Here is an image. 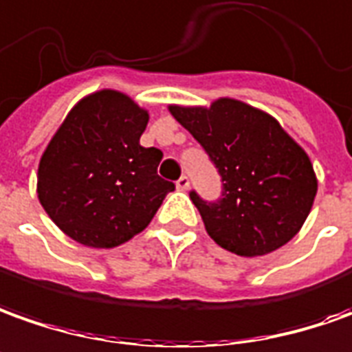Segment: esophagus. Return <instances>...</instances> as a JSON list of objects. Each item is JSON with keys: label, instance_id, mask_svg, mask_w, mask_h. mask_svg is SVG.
Returning <instances> with one entry per match:
<instances>
[{"label": "esophagus", "instance_id": "1", "mask_svg": "<svg viewBox=\"0 0 352 352\" xmlns=\"http://www.w3.org/2000/svg\"><path fill=\"white\" fill-rule=\"evenodd\" d=\"M176 188L180 191L188 190V188H190V178H188V176H182L180 180L176 182Z\"/></svg>", "mask_w": 352, "mask_h": 352}]
</instances>
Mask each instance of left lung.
<instances>
[{
  "label": "left lung",
  "mask_w": 352,
  "mask_h": 352,
  "mask_svg": "<svg viewBox=\"0 0 352 352\" xmlns=\"http://www.w3.org/2000/svg\"><path fill=\"white\" fill-rule=\"evenodd\" d=\"M199 142L224 182V197H190L214 243L239 256H263L299 234L318 180L309 155L263 109L234 98L205 105H168Z\"/></svg>",
  "instance_id": "left-lung-1"
}]
</instances>
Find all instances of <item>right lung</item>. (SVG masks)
Listing matches in <instances>:
<instances>
[{"label": "right lung", "instance_id": "add662e5", "mask_svg": "<svg viewBox=\"0 0 352 352\" xmlns=\"http://www.w3.org/2000/svg\"><path fill=\"white\" fill-rule=\"evenodd\" d=\"M149 111L118 89H99L69 111L42 153L36 193L63 234L86 247L113 249L144 232L172 182L162 153L142 147Z\"/></svg>", "mask_w": 352, "mask_h": 352}]
</instances>
